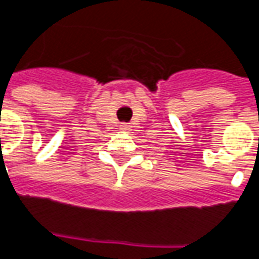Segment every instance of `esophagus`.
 <instances>
[{
  "instance_id": "esophagus-1",
  "label": "esophagus",
  "mask_w": 259,
  "mask_h": 259,
  "mask_svg": "<svg viewBox=\"0 0 259 259\" xmlns=\"http://www.w3.org/2000/svg\"><path fill=\"white\" fill-rule=\"evenodd\" d=\"M119 128H121L122 131H128V130H130V125H128V124H121Z\"/></svg>"
}]
</instances>
